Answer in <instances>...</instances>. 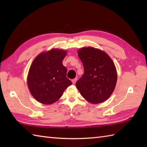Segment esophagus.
<instances>
[{"label": "esophagus", "mask_w": 147, "mask_h": 147, "mask_svg": "<svg viewBox=\"0 0 147 147\" xmlns=\"http://www.w3.org/2000/svg\"><path fill=\"white\" fill-rule=\"evenodd\" d=\"M77 80H78V79H77V78H74V79H73V80H72V82H73V84H75Z\"/></svg>", "instance_id": "esophagus-1"}]
</instances>
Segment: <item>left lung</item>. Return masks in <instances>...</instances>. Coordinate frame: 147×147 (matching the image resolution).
I'll use <instances>...</instances> for the list:
<instances>
[{
	"mask_svg": "<svg viewBox=\"0 0 147 147\" xmlns=\"http://www.w3.org/2000/svg\"><path fill=\"white\" fill-rule=\"evenodd\" d=\"M84 73L76 82L81 95L92 104L105 101L114 92L117 71L111 57L100 50L89 47L78 51Z\"/></svg>",
	"mask_w": 147,
	"mask_h": 147,
	"instance_id": "8db88e82",
	"label": "left lung"
}]
</instances>
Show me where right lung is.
<instances>
[{"mask_svg":"<svg viewBox=\"0 0 147 147\" xmlns=\"http://www.w3.org/2000/svg\"><path fill=\"white\" fill-rule=\"evenodd\" d=\"M66 52L52 49L34 59L28 75V86L32 96L43 104H52L61 97L72 82L62 64Z\"/></svg>","mask_w":147,"mask_h":147,"instance_id":"1","label":"right lung"}]
</instances>
